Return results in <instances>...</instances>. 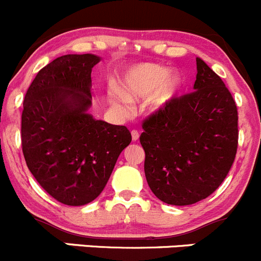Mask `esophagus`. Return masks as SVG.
Returning <instances> with one entry per match:
<instances>
[{"label":"esophagus","instance_id":"obj_1","mask_svg":"<svg viewBox=\"0 0 261 261\" xmlns=\"http://www.w3.org/2000/svg\"><path fill=\"white\" fill-rule=\"evenodd\" d=\"M131 136H133L134 141H138L139 138H140V134H139L138 130H133L131 131Z\"/></svg>","mask_w":261,"mask_h":261}]
</instances>
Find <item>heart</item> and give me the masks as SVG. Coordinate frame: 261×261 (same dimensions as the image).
<instances>
[{"mask_svg": "<svg viewBox=\"0 0 261 261\" xmlns=\"http://www.w3.org/2000/svg\"><path fill=\"white\" fill-rule=\"evenodd\" d=\"M169 70L154 64H143L133 68L126 73L122 81V92L111 93V103L120 111L130 109V101L146 98L150 96L147 106L150 110H158L164 106L178 87L174 77H168Z\"/></svg>", "mask_w": 261, "mask_h": 261, "instance_id": "obj_1", "label": "heart"}]
</instances>
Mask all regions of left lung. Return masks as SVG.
<instances>
[{"label":"left lung","mask_w":261,"mask_h":261,"mask_svg":"<svg viewBox=\"0 0 261 261\" xmlns=\"http://www.w3.org/2000/svg\"><path fill=\"white\" fill-rule=\"evenodd\" d=\"M193 92L170 98L143 121L144 170L152 193L188 206L225 180L239 143L238 107L222 80L197 58Z\"/></svg>","instance_id":"8db88e82"}]
</instances>
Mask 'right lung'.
<instances>
[{
    "instance_id": "add662e5",
    "label": "right lung",
    "mask_w": 261,
    "mask_h": 261,
    "mask_svg": "<svg viewBox=\"0 0 261 261\" xmlns=\"http://www.w3.org/2000/svg\"><path fill=\"white\" fill-rule=\"evenodd\" d=\"M93 54H68L39 70L21 115L26 165L58 202L83 206L96 199L110 179L118 155L131 143L126 126L88 114Z\"/></svg>"
}]
</instances>
